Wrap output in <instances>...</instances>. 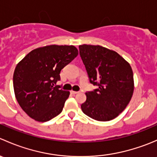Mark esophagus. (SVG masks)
<instances>
[{
	"mask_svg": "<svg viewBox=\"0 0 157 157\" xmlns=\"http://www.w3.org/2000/svg\"><path fill=\"white\" fill-rule=\"evenodd\" d=\"M79 92H77V91H74V90H71V94H73V95H75V94H77V93H78Z\"/></svg>",
	"mask_w": 157,
	"mask_h": 157,
	"instance_id": "obj_1",
	"label": "esophagus"
}]
</instances>
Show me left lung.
Returning <instances> with one entry per match:
<instances>
[{"label": "left lung", "instance_id": "8db88e82", "mask_svg": "<svg viewBox=\"0 0 157 157\" xmlns=\"http://www.w3.org/2000/svg\"><path fill=\"white\" fill-rule=\"evenodd\" d=\"M79 50L90 82L98 86L86 93L82 111L96 121L114 119L124 110L134 93L131 65L116 52L100 45H82Z\"/></svg>", "mask_w": 157, "mask_h": 157}]
</instances>
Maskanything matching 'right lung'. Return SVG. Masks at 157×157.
Wrapping results in <instances>:
<instances>
[{"label": "right lung", "mask_w": 157, "mask_h": 157, "mask_svg": "<svg viewBox=\"0 0 157 157\" xmlns=\"http://www.w3.org/2000/svg\"><path fill=\"white\" fill-rule=\"evenodd\" d=\"M78 55L74 45H46L31 51L17 64L13 77L16 99L30 118L45 122L62 112L70 92L55 86L61 69Z\"/></svg>", "instance_id": "right-lung-1"}]
</instances>
